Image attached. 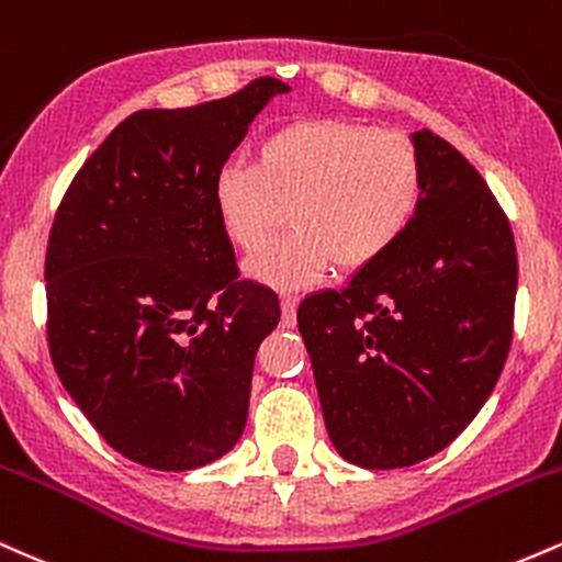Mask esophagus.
Returning <instances> with one entry per match:
<instances>
[{"instance_id":"obj_1","label":"esophagus","mask_w":562,"mask_h":562,"mask_svg":"<svg viewBox=\"0 0 562 562\" xmlns=\"http://www.w3.org/2000/svg\"><path fill=\"white\" fill-rule=\"evenodd\" d=\"M280 306H282L280 325L282 327H293L295 325V308H299V299H295V295H282Z\"/></svg>"}]
</instances>
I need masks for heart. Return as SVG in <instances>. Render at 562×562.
<instances>
[{
    "label": "heart",
    "mask_w": 562,
    "mask_h": 562,
    "mask_svg": "<svg viewBox=\"0 0 562 562\" xmlns=\"http://www.w3.org/2000/svg\"><path fill=\"white\" fill-rule=\"evenodd\" d=\"M224 235L256 250L290 205L293 232L256 254L245 274L277 290L370 267L409 227L423 198V164L396 132L351 121H299L256 147L254 166H224L211 187Z\"/></svg>",
    "instance_id": "obj_1"
}]
</instances>
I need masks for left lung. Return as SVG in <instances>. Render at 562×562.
Instances as JSON below:
<instances>
[{"label":"left lung","mask_w":562,"mask_h":562,"mask_svg":"<svg viewBox=\"0 0 562 562\" xmlns=\"http://www.w3.org/2000/svg\"><path fill=\"white\" fill-rule=\"evenodd\" d=\"M423 198L404 235L299 306L333 447L367 470L447 449L492 396L513 340L518 256L492 190L428 128L409 134Z\"/></svg>","instance_id":"obj_1"}]
</instances>
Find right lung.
Returning <instances> with one entry per match:
<instances>
[{
    "mask_svg": "<svg viewBox=\"0 0 562 562\" xmlns=\"http://www.w3.org/2000/svg\"><path fill=\"white\" fill-rule=\"evenodd\" d=\"M256 79L195 108L121 121L70 182L47 267L57 378L126 460L195 470L240 441L272 290L237 280L211 187L267 102Z\"/></svg>",
    "mask_w": 562,
    "mask_h": 562,
    "instance_id": "add662e5",
    "label": "right lung"
}]
</instances>
